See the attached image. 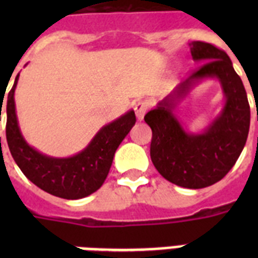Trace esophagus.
<instances>
[{"instance_id": "1", "label": "esophagus", "mask_w": 258, "mask_h": 258, "mask_svg": "<svg viewBox=\"0 0 258 258\" xmlns=\"http://www.w3.org/2000/svg\"><path fill=\"white\" fill-rule=\"evenodd\" d=\"M147 108H149V104H147V101L145 100H139L135 103L134 105V109H135V113H137L138 120L141 121L143 120V117H145L146 112H147Z\"/></svg>"}]
</instances>
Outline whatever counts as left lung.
Here are the masks:
<instances>
[{"mask_svg":"<svg viewBox=\"0 0 258 258\" xmlns=\"http://www.w3.org/2000/svg\"><path fill=\"white\" fill-rule=\"evenodd\" d=\"M202 66L146 113L153 139L150 155L165 179L186 188H204L221 180L244 150L250 125V107L242 80L224 50L212 44H188ZM216 78L224 93L219 115L200 133L188 132L176 116L177 105L205 80Z\"/></svg>","mask_w":258,"mask_h":258,"instance_id":"8db88e82","label":"left lung"}]
</instances>
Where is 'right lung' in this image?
<instances>
[{"mask_svg": "<svg viewBox=\"0 0 258 258\" xmlns=\"http://www.w3.org/2000/svg\"><path fill=\"white\" fill-rule=\"evenodd\" d=\"M18 78L20 74L16 76L5 103L6 142L14 162L30 182L52 196L64 200H80L91 196L104 183L117 147L135 125L134 109L103 125L86 149L78 154L66 158L50 157L32 147L20 130L14 103Z\"/></svg>", "mask_w": 258, "mask_h": 258, "instance_id": "obj_1", "label": "right lung"}]
</instances>
